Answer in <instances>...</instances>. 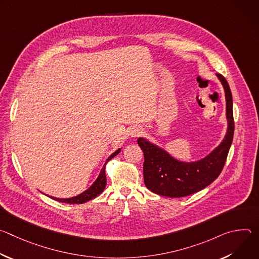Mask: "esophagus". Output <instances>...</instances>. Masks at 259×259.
I'll return each instance as SVG.
<instances>
[{
  "label": "esophagus",
  "mask_w": 259,
  "mask_h": 259,
  "mask_svg": "<svg viewBox=\"0 0 259 259\" xmlns=\"http://www.w3.org/2000/svg\"><path fill=\"white\" fill-rule=\"evenodd\" d=\"M142 133H143V131H142V129L139 128V127H134V128H132V129H131V132H130L131 136H133V137H138V136H140Z\"/></svg>",
  "instance_id": "34e87169"
}]
</instances>
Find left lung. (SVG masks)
Masks as SVG:
<instances>
[{
  "label": "left lung",
  "instance_id": "1",
  "mask_svg": "<svg viewBox=\"0 0 259 259\" xmlns=\"http://www.w3.org/2000/svg\"><path fill=\"white\" fill-rule=\"evenodd\" d=\"M217 77L225 87L227 97L229 128L226 138L210 155L194 163L179 162L156 144L138 138V145L144 155V183L151 192L169 198L186 197L208 187L223 171L234 138L235 122L229 83L220 73H217Z\"/></svg>",
  "mask_w": 259,
  "mask_h": 259
}]
</instances>
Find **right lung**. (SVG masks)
Returning <instances> with one entry per match:
<instances>
[{"instance_id":"1","label":"right lung","mask_w":259,"mask_h":259,"mask_svg":"<svg viewBox=\"0 0 259 259\" xmlns=\"http://www.w3.org/2000/svg\"><path fill=\"white\" fill-rule=\"evenodd\" d=\"M119 153H120V150L115 152L112 156H110L106 160L105 165L101 169L98 178L93 183V186L90 189H88L85 193H83V194H81V195H79V196H77L75 198H70V199H57V198H53V197H52V199H54V200H56L58 202H61V203H66V204H83V203H85L87 201H90V200L94 199L98 195H100L104 191L105 186H106V177H105V166H106V163L109 160H112L114 157H116Z\"/></svg>"}]
</instances>
